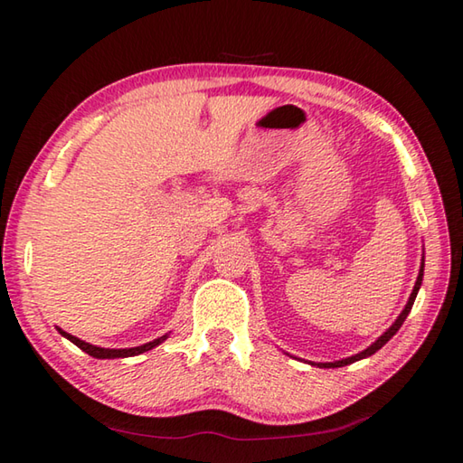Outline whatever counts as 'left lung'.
<instances>
[{
  "mask_svg": "<svg viewBox=\"0 0 463 463\" xmlns=\"http://www.w3.org/2000/svg\"><path fill=\"white\" fill-rule=\"evenodd\" d=\"M422 271H425V253H422V261H420V269H419V278H417V281H414V288H412V292H411V296H409V302H406V307L402 308V312L401 315H398V318L394 320V323H392V326L390 328H386V333H382L378 339H375L370 347L367 349H364V351H359V354H355V355H351V357H345V359H339V362H326V364H310V365H317V367H343V365H349V364H355V362H359V359H365V357H370V355H373L375 351H380L383 345H386L392 336H394L396 333H398V328L402 326V323L406 320V317H409V312H411V308H412V304H414V298H417V294H419V289H420V284H422Z\"/></svg>",
  "mask_w": 463,
  "mask_h": 463,
  "instance_id": "obj_1",
  "label": "left lung"
}]
</instances>
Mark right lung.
Listing matches in <instances>:
<instances>
[{
    "mask_svg": "<svg viewBox=\"0 0 463 463\" xmlns=\"http://www.w3.org/2000/svg\"><path fill=\"white\" fill-rule=\"evenodd\" d=\"M57 331H59L62 336H65V339H69L73 345H77V347H80L81 351H85V354L91 355V357H96V359L135 357V355L145 354V351H151L153 347H156V345H161L163 341L167 339V335H163V336H159V339H153V341H148V343H145V345H138V347H128V349H106V347H98V345H90V343H85V341H81V339H77V336L65 333V331H62V328H59V326H57Z\"/></svg>",
    "mask_w": 463,
    "mask_h": 463,
    "instance_id": "obj_1",
    "label": "right lung"
}]
</instances>
